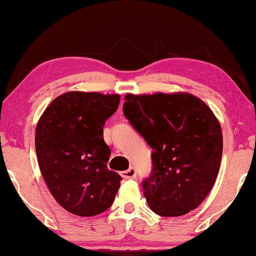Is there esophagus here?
Masks as SVG:
<instances>
[{
  "mask_svg": "<svg viewBox=\"0 0 256 256\" xmlns=\"http://www.w3.org/2000/svg\"><path fill=\"white\" fill-rule=\"evenodd\" d=\"M121 176L124 178V180H134L136 177V170L134 168H129V169L122 171Z\"/></svg>",
  "mask_w": 256,
  "mask_h": 256,
  "instance_id": "obj_1",
  "label": "esophagus"
}]
</instances>
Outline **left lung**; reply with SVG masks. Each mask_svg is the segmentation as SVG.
I'll use <instances>...</instances> for the list:
<instances>
[{
	"mask_svg": "<svg viewBox=\"0 0 256 256\" xmlns=\"http://www.w3.org/2000/svg\"><path fill=\"white\" fill-rule=\"evenodd\" d=\"M124 113L154 152L143 182L149 208L162 216L197 208L212 190L222 156V132L208 104L190 93L127 94Z\"/></svg>",
	"mask_w": 256,
	"mask_h": 256,
	"instance_id": "8db88e82",
	"label": "left lung"
}]
</instances>
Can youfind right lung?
<instances>
[{
	"instance_id": "obj_1",
	"label": "right lung",
	"mask_w": 256,
	"mask_h": 256,
	"mask_svg": "<svg viewBox=\"0 0 256 256\" xmlns=\"http://www.w3.org/2000/svg\"><path fill=\"white\" fill-rule=\"evenodd\" d=\"M118 104V94L72 90L56 98L38 120L34 146L42 176L72 214L104 212L120 188L121 176L107 168L110 149L104 141V124Z\"/></svg>"
}]
</instances>
